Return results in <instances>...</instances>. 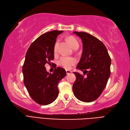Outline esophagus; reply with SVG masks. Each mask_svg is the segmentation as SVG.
I'll list each match as a JSON object with an SVG mask.
<instances>
[{
	"instance_id": "obj_1",
	"label": "esophagus",
	"mask_w": 130,
	"mask_h": 130,
	"mask_svg": "<svg viewBox=\"0 0 130 130\" xmlns=\"http://www.w3.org/2000/svg\"><path fill=\"white\" fill-rule=\"evenodd\" d=\"M66 72L67 74H71V73H72V71H69V70H66Z\"/></svg>"
}]
</instances>
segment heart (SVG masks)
<instances>
[{
	"label": "heart",
	"mask_w": 130,
	"mask_h": 130,
	"mask_svg": "<svg viewBox=\"0 0 130 130\" xmlns=\"http://www.w3.org/2000/svg\"><path fill=\"white\" fill-rule=\"evenodd\" d=\"M68 41L70 44L71 46H72L73 48L76 47L77 46H79V43L77 40L75 38L73 37H69L68 38ZM58 46V42H57L54 45V52H56L57 51V48ZM76 62V60L73 58L72 57H65L63 56L60 58L59 61V64L60 65L66 69H69L71 68V67L72 65H74Z\"/></svg>",
	"instance_id": "1"
}]
</instances>
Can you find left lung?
I'll return each instance as SVG.
<instances>
[{
	"label": "left lung",
	"instance_id": "1",
	"mask_svg": "<svg viewBox=\"0 0 130 130\" xmlns=\"http://www.w3.org/2000/svg\"><path fill=\"white\" fill-rule=\"evenodd\" d=\"M73 33L80 38L83 43L82 55L77 69L84 71V74L87 73L84 77L73 73L76 80L73 92L78 100L90 103L97 99L106 86L111 74V58L105 46L97 38L86 32ZM87 69L89 71H87Z\"/></svg>",
	"mask_w": 130,
	"mask_h": 130
}]
</instances>
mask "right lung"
<instances>
[{
    "label": "right lung",
    "instance_id": "right-lung-1",
    "mask_svg": "<svg viewBox=\"0 0 130 130\" xmlns=\"http://www.w3.org/2000/svg\"><path fill=\"white\" fill-rule=\"evenodd\" d=\"M62 32L54 30L41 35L31 44L25 56L23 66L24 85L32 99L41 105H47L57 99L58 83L66 75L60 67L52 74L45 67L54 59L56 38Z\"/></svg>",
    "mask_w": 130,
    "mask_h": 130
}]
</instances>
